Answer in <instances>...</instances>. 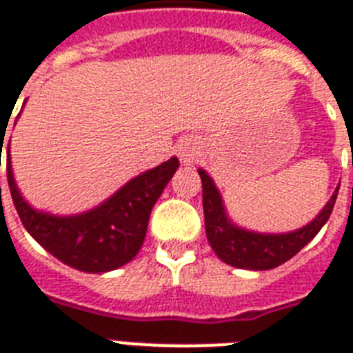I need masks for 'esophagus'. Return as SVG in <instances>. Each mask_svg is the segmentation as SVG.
<instances>
[{
    "instance_id": "1",
    "label": "esophagus",
    "mask_w": 353,
    "mask_h": 353,
    "mask_svg": "<svg viewBox=\"0 0 353 353\" xmlns=\"http://www.w3.org/2000/svg\"><path fill=\"white\" fill-rule=\"evenodd\" d=\"M177 152H179V157H181L183 165H192L199 155L198 146L194 143H190V141H185V143L179 144V150H177Z\"/></svg>"
}]
</instances>
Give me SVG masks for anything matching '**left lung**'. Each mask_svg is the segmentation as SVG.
<instances>
[{
	"instance_id": "obj_1",
	"label": "left lung",
	"mask_w": 353,
	"mask_h": 353,
	"mask_svg": "<svg viewBox=\"0 0 353 353\" xmlns=\"http://www.w3.org/2000/svg\"><path fill=\"white\" fill-rule=\"evenodd\" d=\"M198 174L203 183L205 232L212 251L218 254L221 262L229 263L232 268L251 269V271L279 268L295 256L302 247L307 245L328 221L339 192L337 187L323 210L301 229L279 232V234L256 232L236 225L231 216L227 214L225 203L214 179L203 168H198Z\"/></svg>"
}]
</instances>
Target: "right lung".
Segmentation results:
<instances>
[{"label":"right lung","instance_id":"right-lung-1","mask_svg":"<svg viewBox=\"0 0 353 353\" xmlns=\"http://www.w3.org/2000/svg\"><path fill=\"white\" fill-rule=\"evenodd\" d=\"M177 168V157H170L132 177L93 209L60 216L34 209L23 198L14 179L10 146L7 148L8 188L23 227L52 256L84 273H108L133 260L143 247L150 212Z\"/></svg>","mask_w":353,"mask_h":353}]
</instances>
